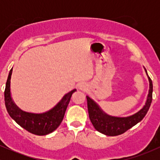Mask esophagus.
Wrapping results in <instances>:
<instances>
[{"instance_id": "esophagus-1", "label": "esophagus", "mask_w": 160, "mask_h": 160, "mask_svg": "<svg viewBox=\"0 0 160 160\" xmlns=\"http://www.w3.org/2000/svg\"><path fill=\"white\" fill-rule=\"evenodd\" d=\"M79 89H80V90H82V91H86L88 89V86L86 83H84V82H82V83L80 84V86H79Z\"/></svg>"}]
</instances>
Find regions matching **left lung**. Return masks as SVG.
<instances>
[{
    "label": "left lung",
    "mask_w": 160,
    "mask_h": 160,
    "mask_svg": "<svg viewBox=\"0 0 160 160\" xmlns=\"http://www.w3.org/2000/svg\"><path fill=\"white\" fill-rule=\"evenodd\" d=\"M148 79L150 82V89L146 104L141 111L128 117H114L107 115L100 109L94 101L92 100L89 96H86L89 117L95 129L108 136H117L126 132L127 130L142 120L149 110L153 98V83L150 77H148Z\"/></svg>",
    "instance_id": "1"
}]
</instances>
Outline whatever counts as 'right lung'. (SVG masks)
<instances>
[{
  "mask_svg": "<svg viewBox=\"0 0 160 160\" xmlns=\"http://www.w3.org/2000/svg\"><path fill=\"white\" fill-rule=\"evenodd\" d=\"M12 68L10 71L4 90L5 106L9 115L29 132L37 135H46L52 132L61 124L65 116L73 93L77 90L71 91L50 111L43 113H32L24 112L13 103L10 96V79Z\"/></svg>",
  "mask_w": 160,
  "mask_h": 160,
  "instance_id": "1",
  "label": "right lung"
}]
</instances>
